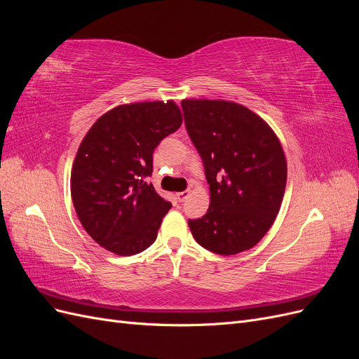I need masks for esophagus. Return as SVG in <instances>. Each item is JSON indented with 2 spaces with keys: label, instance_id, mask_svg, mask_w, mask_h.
I'll return each mask as SVG.
<instances>
[{
  "label": "esophagus",
  "instance_id": "esophagus-1",
  "mask_svg": "<svg viewBox=\"0 0 359 359\" xmlns=\"http://www.w3.org/2000/svg\"><path fill=\"white\" fill-rule=\"evenodd\" d=\"M189 194H190V191H189V190H186V191H180V193H177V199H178L180 202H184V201H186V199L189 198Z\"/></svg>",
  "mask_w": 359,
  "mask_h": 359
}]
</instances>
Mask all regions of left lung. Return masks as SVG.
Here are the masks:
<instances>
[{
    "instance_id": "1",
    "label": "left lung",
    "mask_w": 359,
    "mask_h": 359,
    "mask_svg": "<svg viewBox=\"0 0 359 359\" xmlns=\"http://www.w3.org/2000/svg\"><path fill=\"white\" fill-rule=\"evenodd\" d=\"M181 107L211 196L202 219L189 220L190 231L212 253H241L262 240L278 214L287 177L283 148L243 104L182 100Z\"/></svg>"
}]
</instances>
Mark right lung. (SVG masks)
<instances>
[{
	"label": "right lung",
	"instance_id": "add662e5",
	"mask_svg": "<svg viewBox=\"0 0 359 359\" xmlns=\"http://www.w3.org/2000/svg\"><path fill=\"white\" fill-rule=\"evenodd\" d=\"M181 123L172 100L132 103L102 115L85 135L72 169V199L83 229L103 248L132 256L156 241L172 203L147 178L154 149Z\"/></svg>",
	"mask_w": 359,
	"mask_h": 359
}]
</instances>
